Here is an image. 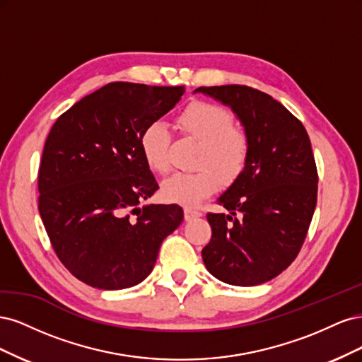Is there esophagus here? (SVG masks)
Instances as JSON below:
<instances>
[{
	"label": "esophagus",
	"instance_id": "34e87169",
	"mask_svg": "<svg viewBox=\"0 0 362 362\" xmlns=\"http://www.w3.org/2000/svg\"><path fill=\"white\" fill-rule=\"evenodd\" d=\"M202 216V213L199 211V210H196V208H185L184 210V218L185 221H193V218H196V217H201Z\"/></svg>",
	"mask_w": 362,
	"mask_h": 362
}]
</instances>
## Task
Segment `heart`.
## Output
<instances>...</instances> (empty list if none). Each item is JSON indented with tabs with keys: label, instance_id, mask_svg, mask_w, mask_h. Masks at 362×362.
<instances>
[{
	"label": "heart",
	"instance_id": "heart-1",
	"mask_svg": "<svg viewBox=\"0 0 362 362\" xmlns=\"http://www.w3.org/2000/svg\"><path fill=\"white\" fill-rule=\"evenodd\" d=\"M177 124L185 136L201 141L196 166L202 169L172 175L161 184V196L168 202L193 206L216 192L218 173L228 181L243 170L249 156V139L245 131L233 127L231 112L210 103L190 104L178 116ZM139 145L151 170L168 172L170 134L166 125H148L141 131Z\"/></svg>",
	"mask_w": 362,
	"mask_h": 362
}]
</instances>
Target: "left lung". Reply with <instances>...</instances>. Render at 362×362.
Returning a JSON list of instances; mask_svg holds the SVG:
<instances>
[{
  "instance_id": "left-lung-1",
  "label": "left lung",
  "mask_w": 362,
  "mask_h": 362,
  "mask_svg": "<svg viewBox=\"0 0 362 362\" xmlns=\"http://www.w3.org/2000/svg\"><path fill=\"white\" fill-rule=\"evenodd\" d=\"M229 107L245 128L243 170L218 196L228 213H208L211 240L202 249L206 270L231 286L264 284L298 257L317 202V168L305 127L264 92L229 84L199 87Z\"/></svg>"
}]
</instances>
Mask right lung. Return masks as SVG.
Wrapping results in <instances>:
<instances>
[{
  "label": "right lung",
  "instance_id": "add662e5",
  "mask_svg": "<svg viewBox=\"0 0 362 362\" xmlns=\"http://www.w3.org/2000/svg\"><path fill=\"white\" fill-rule=\"evenodd\" d=\"M184 92V86L110 83L52 125L39 169V213L59 259L87 286H137L181 225L177 204L139 205L158 189L139 141Z\"/></svg>",
  "mask_w": 362,
  "mask_h": 362
}]
</instances>
